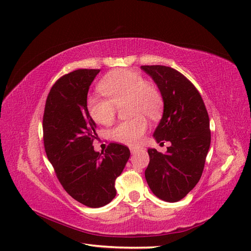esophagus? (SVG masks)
<instances>
[{
	"instance_id": "esophagus-1",
	"label": "esophagus",
	"mask_w": 251,
	"mask_h": 251,
	"mask_svg": "<svg viewBox=\"0 0 251 251\" xmlns=\"http://www.w3.org/2000/svg\"><path fill=\"white\" fill-rule=\"evenodd\" d=\"M142 149H143V148H140V147H130L129 150H130V152H131L132 154H135V153H137L138 151L142 150Z\"/></svg>"
}]
</instances>
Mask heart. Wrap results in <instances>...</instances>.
I'll use <instances>...</instances> for the list:
<instances>
[{"label": "heart", "mask_w": 251, "mask_h": 251, "mask_svg": "<svg viewBox=\"0 0 251 251\" xmlns=\"http://www.w3.org/2000/svg\"><path fill=\"white\" fill-rule=\"evenodd\" d=\"M99 88L102 96L92 95L86 99L89 116L101 125H110L115 119L117 106L126 103L129 120L122 121L111 130L112 139L128 146L139 143L148 130L146 117L155 120L162 114V94L154 85L145 82L139 73L126 69L115 70L102 78Z\"/></svg>", "instance_id": "b5f03b06"}]
</instances>
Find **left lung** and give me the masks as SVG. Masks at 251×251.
Here are the masks:
<instances>
[{"label":"left lung","mask_w":251,"mask_h":251,"mask_svg":"<svg viewBox=\"0 0 251 251\" xmlns=\"http://www.w3.org/2000/svg\"><path fill=\"white\" fill-rule=\"evenodd\" d=\"M141 69L154 79L164 100L163 117L154 138L172 143L165 154L149 149L146 179L158 199L178 201L201 177L210 147L209 116L199 90L182 73L165 66Z\"/></svg>","instance_id":"obj_1"}]
</instances>
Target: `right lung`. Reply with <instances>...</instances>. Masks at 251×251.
<instances>
[{"instance_id":"add662e5","label":"right lung","mask_w":251,"mask_h":251,"mask_svg":"<svg viewBox=\"0 0 251 251\" xmlns=\"http://www.w3.org/2000/svg\"><path fill=\"white\" fill-rule=\"evenodd\" d=\"M99 72L78 69L58 78L47 96L43 115L45 152L58 180L69 195L92 208L114 199L115 180L130 156L128 148L113 142L104 153L94 150L97 134L86 99Z\"/></svg>"}]
</instances>
